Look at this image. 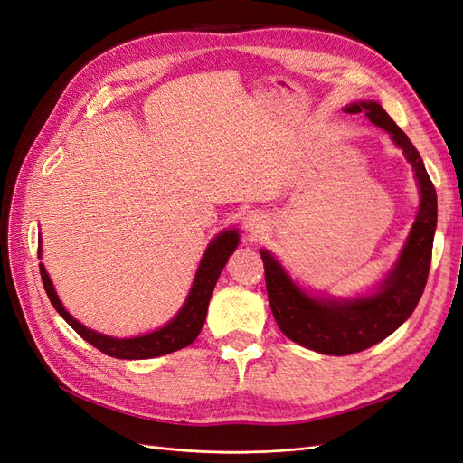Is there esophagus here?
Wrapping results in <instances>:
<instances>
[{"mask_svg":"<svg viewBox=\"0 0 463 463\" xmlns=\"http://www.w3.org/2000/svg\"><path fill=\"white\" fill-rule=\"evenodd\" d=\"M266 223H269V220H266L264 214H260V213H250V214L245 218V230H247L249 235L259 237V235L266 230Z\"/></svg>","mask_w":463,"mask_h":463,"instance_id":"34e87169","label":"esophagus"}]
</instances>
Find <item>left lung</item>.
<instances>
[{"label": "left lung", "instance_id": "1", "mask_svg": "<svg viewBox=\"0 0 463 463\" xmlns=\"http://www.w3.org/2000/svg\"><path fill=\"white\" fill-rule=\"evenodd\" d=\"M347 114H361L390 133L415 170L421 189V206L411 228L396 269L388 274L384 284L369 298L354 301H334L309 298L291 282L282 266L269 253L260 250L264 262L266 291L272 315L289 340L318 354L349 355L363 352L388 338L415 311L421 299L430 269L432 240L437 230V191L419 156L398 125L376 102H359L345 108Z\"/></svg>", "mask_w": 463, "mask_h": 463}]
</instances>
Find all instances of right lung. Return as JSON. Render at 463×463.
Wrapping results in <instances>:
<instances>
[{
  "mask_svg": "<svg viewBox=\"0 0 463 463\" xmlns=\"http://www.w3.org/2000/svg\"><path fill=\"white\" fill-rule=\"evenodd\" d=\"M237 243H240V235H237L235 230L223 232L216 237V240H213V243L208 245L206 253L201 260L197 276H194L189 298L185 305L181 307V311L175 315V318L170 322V325H165L156 332L138 335V338H128V340L109 338V335L98 334L94 330H89L87 326H82L80 322H77L63 309L61 301L58 299V293H55L52 279L44 269V264H38V266H40L42 284H44V289L48 293L52 305L55 307V311L69 322V326H71L82 340H87L90 345L100 349L102 354L116 359H150V357L177 352V349L194 342V338L199 335L206 320L208 301H210V296H213L216 279L223 270V266H226L230 255L235 250ZM38 255H40V247H38Z\"/></svg>",
  "mask_w": 463,
  "mask_h": 463,
  "instance_id": "1",
  "label": "right lung"
}]
</instances>
